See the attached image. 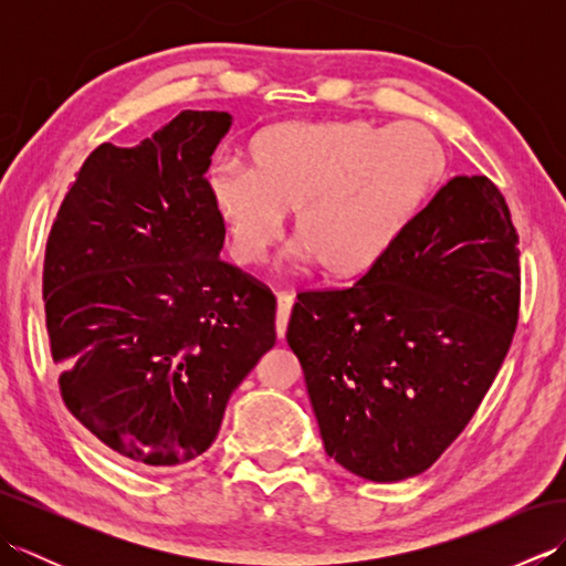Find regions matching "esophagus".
<instances>
[{
	"label": "esophagus",
	"instance_id": "esophagus-1",
	"mask_svg": "<svg viewBox=\"0 0 566 566\" xmlns=\"http://www.w3.org/2000/svg\"><path fill=\"white\" fill-rule=\"evenodd\" d=\"M292 306H294V294L292 292H280L276 294V335L284 338L286 326H290V316H292Z\"/></svg>",
	"mask_w": 566,
	"mask_h": 566
}]
</instances>
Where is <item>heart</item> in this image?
Segmentation results:
<instances>
[{
    "mask_svg": "<svg viewBox=\"0 0 566 566\" xmlns=\"http://www.w3.org/2000/svg\"><path fill=\"white\" fill-rule=\"evenodd\" d=\"M248 160L209 175L233 258L268 260L294 211L296 258L333 276L363 274L387 255L448 170L442 143L418 124H276L250 140Z\"/></svg>",
    "mask_w": 566,
    "mask_h": 566,
    "instance_id": "heart-1",
    "label": "heart"
}]
</instances>
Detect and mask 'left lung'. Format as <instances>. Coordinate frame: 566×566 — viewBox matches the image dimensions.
I'll list each match as a JSON object with an SVG mask.
<instances>
[{
  "instance_id": "8db88e82",
  "label": "left lung",
  "mask_w": 566,
  "mask_h": 566,
  "mask_svg": "<svg viewBox=\"0 0 566 566\" xmlns=\"http://www.w3.org/2000/svg\"><path fill=\"white\" fill-rule=\"evenodd\" d=\"M518 255L499 187L454 177L357 284L296 296L286 343L328 457L401 482L450 448L511 347Z\"/></svg>"
}]
</instances>
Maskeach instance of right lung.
Instances as JSON below:
<instances>
[{
    "label": "right lung",
    "mask_w": 566,
    "mask_h": 566,
    "mask_svg": "<svg viewBox=\"0 0 566 566\" xmlns=\"http://www.w3.org/2000/svg\"><path fill=\"white\" fill-rule=\"evenodd\" d=\"M226 112H182L136 148L102 143L60 203L43 304L60 394L122 460L172 469L219 436L276 340L268 286L219 258L209 191Z\"/></svg>",
    "instance_id": "add662e5"
}]
</instances>
